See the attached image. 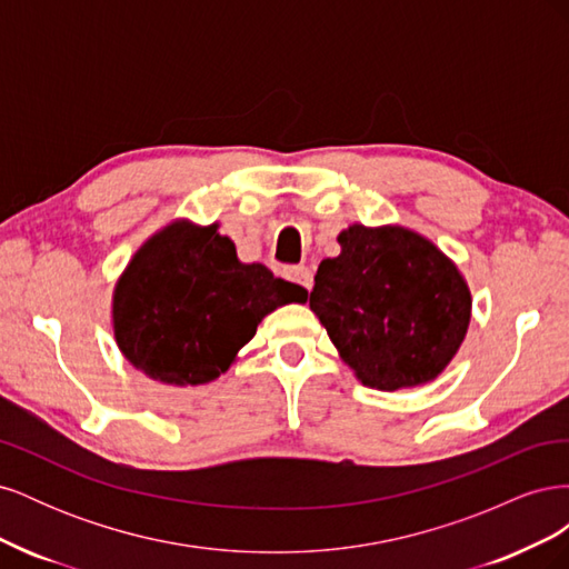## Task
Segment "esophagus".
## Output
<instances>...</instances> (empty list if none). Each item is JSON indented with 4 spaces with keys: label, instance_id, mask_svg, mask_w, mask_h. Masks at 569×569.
<instances>
[{
    "label": "esophagus",
    "instance_id": "obj_1",
    "mask_svg": "<svg viewBox=\"0 0 569 569\" xmlns=\"http://www.w3.org/2000/svg\"><path fill=\"white\" fill-rule=\"evenodd\" d=\"M284 278H287L291 284H297V287H301V289H306V291H311V287H313V274H311V270H308L306 266L289 268V270L284 272Z\"/></svg>",
    "mask_w": 569,
    "mask_h": 569
}]
</instances>
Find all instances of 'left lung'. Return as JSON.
Returning a JSON list of instances; mask_svg holds the SVG:
<instances>
[{"mask_svg": "<svg viewBox=\"0 0 569 569\" xmlns=\"http://www.w3.org/2000/svg\"><path fill=\"white\" fill-rule=\"evenodd\" d=\"M316 272L311 311L360 382L396 391L437 380L468 335L472 295L432 239L403 226L341 230Z\"/></svg>", "mask_w": 569, "mask_h": 569, "instance_id": "1", "label": "left lung"}]
</instances>
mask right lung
<instances>
[{
  "mask_svg": "<svg viewBox=\"0 0 569 569\" xmlns=\"http://www.w3.org/2000/svg\"><path fill=\"white\" fill-rule=\"evenodd\" d=\"M306 299V289L274 278L263 263L239 261L218 222L180 218L151 234L118 278L113 337L151 380L199 387L230 370L274 308Z\"/></svg>",
  "mask_w": 569,
  "mask_h": 569,
  "instance_id": "1",
  "label": "right lung"
}]
</instances>
